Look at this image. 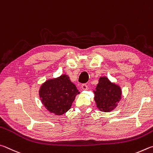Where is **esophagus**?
I'll return each instance as SVG.
<instances>
[{
    "mask_svg": "<svg viewBox=\"0 0 153 153\" xmlns=\"http://www.w3.org/2000/svg\"><path fill=\"white\" fill-rule=\"evenodd\" d=\"M81 88L83 90H87L88 89V86L86 85V84H82L81 85Z\"/></svg>",
    "mask_w": 153,
    "mask_h": 153,
    "instance_id": "1",
    "label": "esophagus"
}]
</instances>
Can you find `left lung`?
Returning <instances> with one entry per match:
<instances>
[{
  "label": "left lung",
  "mask_w": 153,
  "mask_h": 153,
  "mask_svg": "<svg viewBox=\"0 0 153 153\" xmlns=\"http://www.w3.org/2000/svg\"><path fill=\"white\" fill-rule=\"evenodd\" d=\"M94 93L97 108L104 112L111 111L116 108L122 95L120 87L111 83L107 77L100 79Z\"/></svg>",
  "instance_id": "obj_1"
}]
</instances>
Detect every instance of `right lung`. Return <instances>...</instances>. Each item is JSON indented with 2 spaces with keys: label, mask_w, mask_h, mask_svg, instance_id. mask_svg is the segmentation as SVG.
I'll use <instances>...</instances> for the list:
<instances>
[{
  "label": "right lung",
  "mask_w": 153,
  "mask_h": 153,
  "mask_svg": "<svg viewBox=\"0 0 153 153\" xmlns=\"http://www.w3.org/2000/svg\"><path fill=\"white\" fill-rule=\"evenodd\" d=\"M78 93L79 90L69 77L63 74L43 84L39 90V97L48 111L62 115L69 110Z\"/></svg>",
  "instance_id": "right-lung-1"
}]
</instances>
